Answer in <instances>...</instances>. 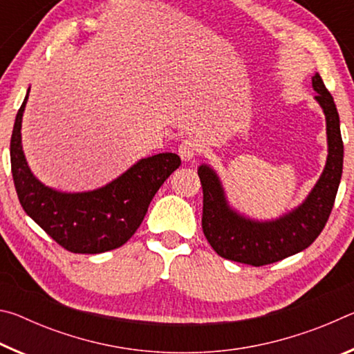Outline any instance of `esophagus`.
<instances>
[{
  "label": "esophagus",
  "instance_id": "34e87169",
  "mask_svg": "<svg viewBox=\"0 0 354 354\" xmlns=\"http://www.w3.org/2000/svg\"><path fill=\"white\" fill-rule=\"evenodd\" d=\"M178 153H179V156H181L183 160H185V162H189V160L195 159V156L200 153L198 142L194 140V139L183 140V143L178 148Z\"/></svg>",
  "mask_w": 354,
  "mask_h": 354
}]
</instances>
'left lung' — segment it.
<instances>
[{
    "label": "left lung",
    "instance_id": "1",
    "mask_svg": "<svg viewBox=\"0 0 354 354\" xmlns=\"http://www.w3.org/2000/svg\"><path fill=\"white\" fill-rule=\"evenodd\" d=\"M315 100L326 118L328 158L319 181L301 205L274 220H253L239 214L226 200L217 173L198 167L203 187V232L218 256L261 267L306 250L325 227L342 178L344 142L331 93L319 73L313 76Z\"/></svg>",
    "mask_w": 354,
    "mask_h": 354
}]
</instances>
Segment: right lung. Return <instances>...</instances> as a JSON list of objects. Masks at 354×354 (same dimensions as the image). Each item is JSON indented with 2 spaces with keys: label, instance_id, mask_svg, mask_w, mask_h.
Returning <instances> with one entry per match:
<instances>
[{
  "label": "right lung",
  "instance_id": "add662e5",
  "mask_svg": "<svg viewBox=\"0 0 354 354\" xmlns=\"http://www.w3.org/2000/svg\"><path fill=\"white\" fill-rule=\"evenodd\" d=\"M29 91L17 112L10 137V167L25 212L71 253L98 254L127 243L140 226L156 192L181 165L175 153L140 159L103 187L67 194L32 175L21 147V120Z\"/></svg>",
  "mask_w": 354,
  "mask_h": 354
}]
</instances>
